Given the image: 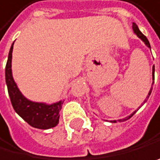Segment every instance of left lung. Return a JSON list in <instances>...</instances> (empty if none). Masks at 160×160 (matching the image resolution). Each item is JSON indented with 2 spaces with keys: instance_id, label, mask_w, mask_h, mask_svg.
<instances>
[{
  "instance_id": "1",
  "label": "left lung",
  "mask_w": 160,
  "mask_h": 160,
  "mask_svg": "<svg viewBox=\"0 0 160 160\" xmlns=\"http://www.w3.org/2000/svg\"><path fill=\"white\" fill-rule=\"evenodd\" d=\"M132 29H133V32H135L138 36V38H141L143 42H144V43H145V45H147L148 47H149L150 48V44H149V41L148 40V38H147V36H145L144 34H142V31L141 30H139L138 29V25L135 23V22H132ZM152 78H153V80H154V66L152 67ZM153 83H154V82H152V85H153ZM152 88H150V90H149V92H148V96L147 97V99L149 97V95H150V93H152ZM145 101H147V100H144V102ZM143 102V103H144ZM137 113V111H135V112H133L131 116H129V117H127V118H125V119H122V120H119V122H125V121H127V120H129L130 118H132V117L133 116V115H135ZM112 122H116V121H113Z\"/></svg>"
}]
</instances>
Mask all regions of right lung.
I'll use <instances>...</instances> for the list:
<instances>
[{
  "label": "right lung",
  "instance_id": "1",
  "mask_svg": "<svg viewBox=\"0 0 160 160\" xmlns=\"http://www.w3.org/2000/svg\"><path fill=\"white\" fill-rule=\"evenodd\" d=\"M13 43L8 52L6 65V83L11 98L12 108L31 127L40 130H47L57 126L59 122V111L62 108V101L47 105L44 103L31 102L25 98L16 84L12 74V53Z\"/></svg>",
  "mask_w": 160,
  "mask_h": 160
}]
</instances>
